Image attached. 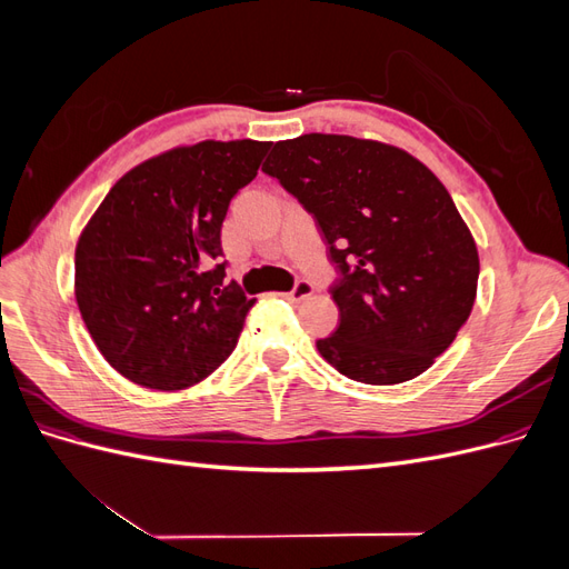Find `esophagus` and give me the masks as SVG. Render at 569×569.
Returning a JSON list of instances; mask_svg holds the SVG:
<instances>
[{
    "mask_svg": "<svg viewBox=\"0 0 569 569\" xmlns=\"http://www.w3.org/2000/svg\"><path fill=\"white\" fill-rule=\"evenodd\" d=\"M311 295H313V284L308 282V280H299V282L295 284V289L287 291V295H282V299H287V301H291V303H301V301H306Z\"/></svg>",
    "mask_w": 569,
    "mask_h": 569,
    "instance_id": "34e87169",
    "label": "esophagus"
}]
</instances>
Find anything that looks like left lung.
I'll list each match as a JSON object with an SVG mask.
<instances>
[{
  "instance_id": "obj_1",
  "label": "left lung",
  "mask_w": 569,
  "mask_h": 569,
  "mask_svg": "<svg viewBox=\"0 0 569 569\" xmlns=\"http://www.w3.org/2000/svg\"><path fill=\"white\" fill-rule=\"evenodd\" d=\"M263 170L313 213L339 270V327L320 356L366 385L422 375L468 322L479 278L441 180L399 147L327 132L274 142Z\"/></svg>"
}]
</instances>
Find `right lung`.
Wrapping results in <instances>:
<instances>
[{
  "instance_id": "obj_1",
  "label": "right lung",
  "mask_w": 569,
  "mask_h": 569,
  "mask_svg": "<svg viewBox=\"0 0 569 569\" xmlns=\"http://www.w3.org/2000/svg\"><path fill=\"white\" fill-rule=\"evenodd\" d=\"M268 147L203 140L168 149L128 170L80 232V316L126 380L180 391L237 347L256 299L226 284L220 228Z\"/></svg>"
}]
</instances>
